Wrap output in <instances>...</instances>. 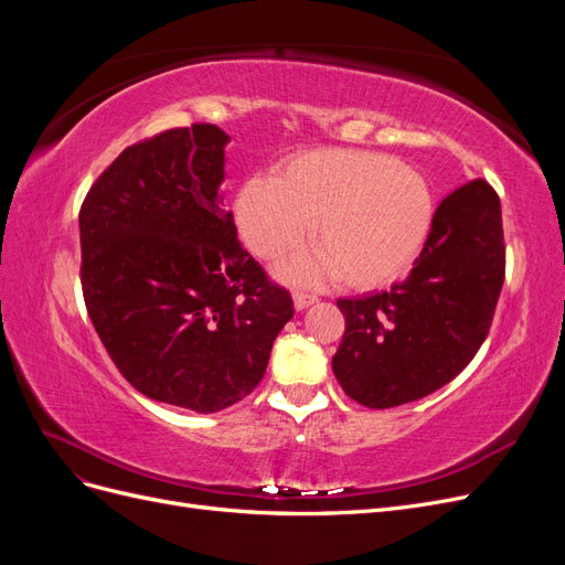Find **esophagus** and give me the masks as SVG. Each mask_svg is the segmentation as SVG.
<instances>
[{"instance_id": "obj_1", "label": "esophagus", "mask_w": 565, "mask_h": 565, "mask_svg": "<svg viewBox=\"0 0 565 565\" xmlns=\"http://www.w3.org/2000/svg\"><path fill=\"white\" fill-rule=\"evenodd\" d=\"M318 301V297L316 295H309V292H295V309L297 311H303V309H309L311 303H316Z\"/></svg>"}]
</instances>
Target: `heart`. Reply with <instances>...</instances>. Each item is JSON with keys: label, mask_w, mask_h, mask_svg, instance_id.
I'll return each instance as SVG.
<instances>
[{"label": "heart", "mask_w": 565, "mask_h": 565, "mask_svg": "<svg viewBox=\"0 0 565 565\" xmlns=\"http://www.w3.org/2000/svg\"><path fill=\"white\" fill-rule=\"evenodd\" d=\"M235 224L262 259L295 249L311 224L318 245L280 268L295 282L339 276L355 289L396 282L434 226V193L417 169L382 152L318 148L285 160L276 179L252 177L235 195Z\"/></svg>", "instance_id": "b5f03b06"}]
</instances>
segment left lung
I'll return each mask as SVG.
<instances>
[{"label":"left lung","mask_w":565,"mask_h":565,"mask_svg":"<svg viewBox=\"0 0 565 565\" xmlns=\"http://www.w3.org/2000/svg\"><path fill=\"white\" fill-rule=\"evenodd\" d=\"M504 282L502 207L473 179L443 200L431 235L388 292L339 299L344 339L332 358L347 396L384 409L429 396L469 365Z\"/></svg>","instance_id":"8db88e82"}]
</instances>
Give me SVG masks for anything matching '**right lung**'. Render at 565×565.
I'll list each match as a JSON object with an SVG mask.
<instances>
[{
  "instance_id": "add662e5",
  "label": "right lung",
  "mask_w": 565,
  "mask_h": 565,
  "mask_svg": "<svg viewBox=\"0 0 565 565\" xmlns=\"http://www.w3.org/2000/svg\"><path fill=\"white\" fill-rule=\"evenodd\" d=\"M228 141L193 125L134 143L79 210L84 303L113 363L143 396L204 415L249 396L295 316L224 210Z\"/></svg>"
}]
</instances>
